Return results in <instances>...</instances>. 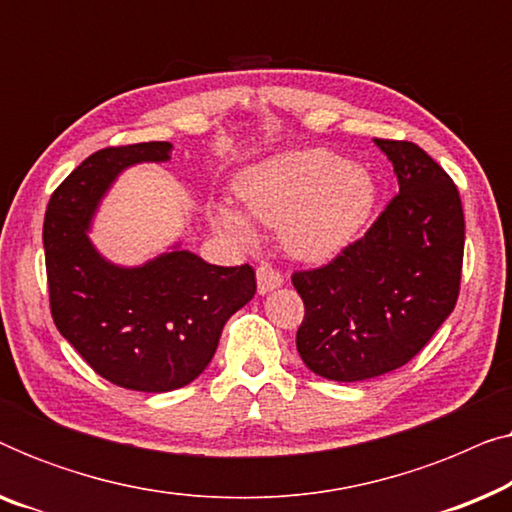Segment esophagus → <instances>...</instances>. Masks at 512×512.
<instances>
[{
    "instance_id": "1",
    "label": "esophagus",
    "mask_w": 512,
    "mask_h": 512,
    "mask_svg": "<svg viewBox=\"0 0 512 512\" xmlns=\"http://www.w3.org/2000/svg\"><path fill=\"white\" fill-rule=\"evenodd\" d=\"M256 279H258V293H268L277 286L284 284V275L277 268H272L270 263H261L256 270Z\"/></svg>"
}]
</instances>
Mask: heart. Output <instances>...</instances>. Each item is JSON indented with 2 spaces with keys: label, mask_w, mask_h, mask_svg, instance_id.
Returning <instances> with one entry per match:
<instances>
[{
  "label": "heart",
  "mask_w": 512,
  "mask_h": 512,
  "mask_svg": "<svg viewBox=\"0 0 512 512\" xmlns=\"http://www.w3.org/2000/svg\"><path fill=\"white\" fill-rule=\"evenodd\" d=\"M240 198L254 219L282 228L284 242L303 258H326L352 242L375 205V181L326 149L289 151L242 174ZM228 233L249 240L251 223L233 207L216 209Z\"/></svg>",
  "instance_id": "obj_1"
}]
</instances>
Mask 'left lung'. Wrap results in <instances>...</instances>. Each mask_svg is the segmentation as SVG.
Segmentation results:
<instances>
[{
	"mask_svg": "<svg viewBox=\"0 0 512 512\" xmlns=\"http://www.w3.org/2000/svg\"><path fill=\"white\" fill-rule=\"evenodd\" d=\"M375 144L394 165L398 193L331 263L291 275L305 303L296 333L300 359L335 382L405 366L459 298L466 223L457 186L417 144Z\"/></svg>",
	"mask_w": 512,
	"mask_h": 512,
	"instance_id": "8db88e82",
	"label": "left lung"
}]
</instances>
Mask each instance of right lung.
I'll return each instance as SVG.
<instances>
[{"mask_svg": "<svg viewBox=\"0 0 512 512\" xmlns=\"http://www.w3.org/2000/svg\"><path fill=\"white\" fill-rule=\"evenodd\" d=\"M170 151V142L95 151L55 188L44 216L48 300L62 338L104 380L149 394L193 382L226 321L256 293L249 263L223 268L177 249L118 268L90 244V219L118 172L163 163Z\"/></svg>", "mask_w": 512, "mask_h": 512, "instance_id": "1", "label": "right lung"}]
</instances>
